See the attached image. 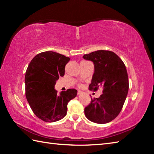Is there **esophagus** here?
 <instances>
[{"label": "esophagus", "instance_id": "obj_1", "mask_svg": "<svg viewBox=\"0 0 154 154\" xmlns=\"http://www.w3.org/2000/svg\"><path fill=\"white\" fill-rule=\"evenodd\" d=\"M82 93H83V92H82V91H77V94H81Z\"/></svg>", "mask_w": 154, "mask_h": 154}]
</instances>
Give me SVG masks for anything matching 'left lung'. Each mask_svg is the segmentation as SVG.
<instances>
[{"label":"left lung","instance_id":"8db88e82","mask_svg":"<svg viewBox=\"0 0 154 154\" xmlns=\"http://www.w3.org/2000/svg\"><path fill=\"white\" fill-rule=\"evenodd\" d=\"M85 60L94 65V73L89 85L90 91L103 87L99 98L91 99L85 108V114L89 120L106 124L114 120L122 110L128 92L129 83L126 66L122 60L109 50H98L85 54Z\"/></svg>","mask_w":154,"mask_h":154}]
</instances>
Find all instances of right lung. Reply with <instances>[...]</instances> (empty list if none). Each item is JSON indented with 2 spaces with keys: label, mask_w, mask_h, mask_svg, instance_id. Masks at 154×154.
Wrapping results in <instances>:
<instances>
[{
  "label": "right lung",
  "mask_w": 154,
  "mask_h": 154,
  "mask_svg": "<svg viewBox=\"0 0 154 154\" xmlns=\"http://www.w3.org/2000/svg\"><path fill=\"white\" fill-rule=\"evenodd\" d=\"M70 58L54 51L37 54L28 65L25 75L26 97L31 109L39 119L54 122L64 118L67 104L74 99L77 91L69 89L60 94L55 85L65 75V67Z\"/></svg>",
  "instance_id": "obj_1"
}]
</instances>
